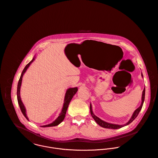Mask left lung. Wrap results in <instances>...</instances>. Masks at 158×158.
<instances>
[{
	"mask_svg": "<svg viewBox=\"0 0 158 158\" xmlns=\"http://www.w3.org/2000/svg\"><path fill=\"white\" fill-rule=\"evenodd\" d=\"M142 77H143V74L142 73ZM145 88H144L143 90V92H142V103H141V105L137 109L135 110V111L134 112V113L132 114L131 119H129V121L126 123L125 124H123V125H119V124H111V123H107V122H105L104 121H103L102 119H101L100 118H99L98 117H97V116H95L94 114V113H93V111H92V105L90 103V114H91V116H92L93 119L95 120V121L101 127H103V128H106V129H120L121 127H123L126 126H127L129 125V124H131L136 118L137 116H138V114H139L140 110H142V106H143V102H144V100H145Z\"/></svg>",
	"mask_w": 158,
	"mask_h": 158,
	"instance_id": "left-lung-1",
	"label": "left lung"
}]
</instances>
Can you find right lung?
Masks as SVG:
<instances>
[{"instance_id":"right-lung-1","label":"right lung","mask_w":158,"mask_h":158,"mask_svg":"<svg viewBox=\"0 0 158 158\" xmlns=\"http://www.w3.org/2000/svg\"><path fill=\"white\" fill-rule=\"evenodd\" d=\"M35 56H34V58H32V60L25 66V68H24V69L22 71V73L21 74L20 78L19 79L18 83V87H17V100H18V102L20 108V110L23 113V114L24 115V116L29 121V119L26 115V108L24 107V105H23L21 99V97H20V89H21V82H22V79H23V76L24 75V74L26 73L27 69L29 68V66H30V64L34 61L35 58ZM78 89L77 87H73V88H69L67 89L66 94H65V96H64V103H63V106L61 110V113H60L58 117L52 123L47 124V125H44V126H41L40 127H53V126H58V124H60L64 119L65 118V115L66 113V111L67 109L68 108L69 104L71 102V100H72L73 97H74V95L76 94V92H77Z\"/></svg>"}]
</instances>
